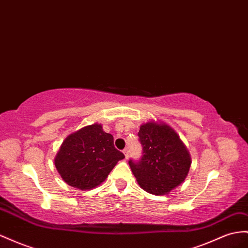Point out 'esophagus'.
I'll return each mask as SVG.
<instances>
[{
    "mask_svg": "<svg viewBox=\"0 0 248 248\" xmlns=\"http://www.w3.org/2000/svg\"><path fill=\"white\" fill-rule=\"evenodd\" d=\"M123 153H124V155H125V158H126V159L128 158V149L125 148V149L123 150Z\"/></svg>",
    "mask_w": 248,
    "mask_h": 248,
    "instance_id": "esophagus-1",
    "label": "esophagus"
}]
</instances>
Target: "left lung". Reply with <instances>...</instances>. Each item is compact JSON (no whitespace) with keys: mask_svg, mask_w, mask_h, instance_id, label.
<instances>
[{"mask_svg":"<svg viewBox=\"0 0 248 248\" xmlns=\"http://www.w3.org/2000/svg\"><path fill=\"white\" fill-rule=\"evenodd\" d=\"M143 156L129 160L130 169L140 188L153 195H167L185 182L191 167V155L177 132L160 121L140 126Z\"/></svg>","mask_w":248,"mask_h":248,"instance_id":"obj_1","label":"left lung"}]
</instances>
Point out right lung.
I'll list each match as a JSON object with an SVG mask.
<instances>
[{
	"mask_svg": "<svg viewBox=\"0 0 248 248\" xmlns=\"http://www.w3.org/2000/svg\"><path fill=\"white\" fill-rule=\"evenodd\" d=\"M125 156L113 146V137L93 123L64 139L54 158L59 175L73 188L86 191L101 185Z\"/></svg>",
	"mask_w": 248,
	"mask_h": 248,
	"instance_id": "obj_1",
	"label": "right lung"
}]
</instances>
